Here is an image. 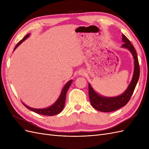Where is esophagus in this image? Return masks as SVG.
<instances>
[{"mask_svg":"<svg viewBox=\"0 0 149 149\" xmlns=\"http://www.w3.org/2000/svg\"><path fill=\"white\" fill-rule=\"evenodd\" d=\"M84 73V71H79V74H80V75H83Z\"/></svg>","mask_w":149,"mask_h":149,"instance_id":"34e87169","label":"esophagus"}]
</instances>
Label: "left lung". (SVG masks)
Wrapping results in <instances>:
<instances>
[{
	"label": "left lung",
	"mask_w": 149,
	"mask_h": 149,
	"mask_svg": "<svg viewBox=\"0 0 149 149\" xmlns=\"http://www.w3.org/2000/svg\"><path fill=\"white\" fill-rule=\"evenodd\" d=\"M124 44L122 47L127 48L132 53L134 59V72L133 78L126 91L121 95L113 97H103L99 95L92 88L90 84L89 86V97L92 106L94 109L104 112H109L118 110L127 104L131 97L140 76V66L136 49L130 40L123 34Z\"/></svg>",
	"instance_id": "left-lung-1"
}]
</instances>
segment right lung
Wrapping results in <instances>:
<instances>
[{"label":"right lung","instance_id":"add662e5","mask_svg":"<svg viewBox=\"0 0 149 149\" xmlns=\"http://www.w3.org/2000/svg\"><path fill=\"white\" fill-rule=\"evenodd\" d=\"M29 34L26 35L25 37H24V38L23 39L21 40L16 45V46L14 48V49H15V48L18 46H19L22 42L24 41L26 38H27L29 37ZM72 82H73V80H70L65 84L64 88L62 89V91L61 93L60 96L59 97H58V100L55 102V103L54 104H53L50 107H48L47 108H45V109H35V108H31V107H30L27 106L25 105L24 103H23V104L26 108H27V109L31 110V111L36 112V113L41 114V115L54 116V115L59 114L62 111L63 109L65 104L66 93H67L68 89V88L71 86Z\"/></svg>","mask_w":149,"mask_h":149}]
</instances>
